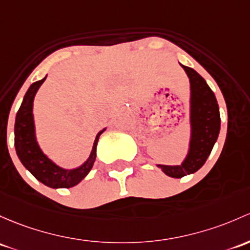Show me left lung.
Masks as SVG:
<instances>
[{"label": "left lung", "mask_w": 250, "mask_h": 250, "mask_svg": "<svg viewBox=\"0 0 250 250\" xmlns=\"http://www.w3.org/2000/svg\"><path fill=\"white\" fill-rule=\"evenodd\" d=\"M189 79V138L188 152L181 164H156L169 177L181 178L198 171L211 154L220 132V114L213 91L198 72L183 65Z\"/></svg>", "instance_id": "obj_1"}]
</instances>
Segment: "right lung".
Here are the masks:
<instances>
[{"mask_svg":"<svg viewBox=\"0 0 250 250\" xmlns=\"http://www.w3.org/2000/svg\"><path fill=\"white\" fill-rule=\"evenodd\" d=\"M45 79L46 77L33 83L23 96L22 103L15 117V151L21 164L46 187L54 189L72 188L79 185L93 167L97 157V144H98L99 136L106 130V127L99 130L96 135L90 156L83 164L73 169H65L56 164L48 154L44 153L43 149L39 146L36 134L35 115H33L35 97Z\"/></svg>","mask_w":250,"mask_h":250,"instance_id":"right-lung-1","label":"right lung"}]
</instances>
